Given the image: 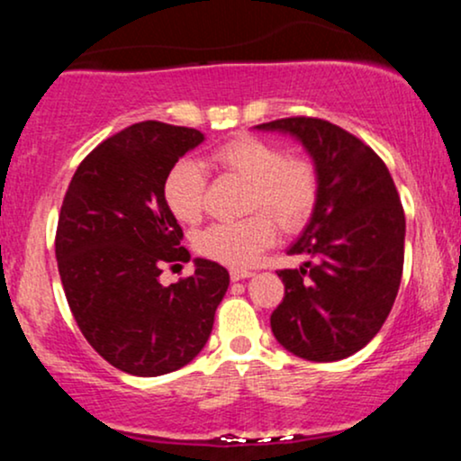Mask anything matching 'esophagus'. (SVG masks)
Wrapping results in <instances>:
<instances>
[{
  "mask_svg": "<svg viewBox=\"0 0 461 461\" xmlns=\"http://www.w3.org/2000/svg\"><path fill=\"white\" fill-rule=\"evenodd\" d=\"M230 277H231V282H240V279L253 277V273H251V271H247V268H231V271H230Z\"/></svg>",
  "mask_w": 461,
  "mask_h": 461,
  "instance_id": "1",
  "label": "esophagus"
}]
</instances>
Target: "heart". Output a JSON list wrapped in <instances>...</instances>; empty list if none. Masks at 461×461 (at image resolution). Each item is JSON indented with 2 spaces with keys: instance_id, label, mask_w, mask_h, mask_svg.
Wrapping results in <instances>:
<instances>
[{
  "instance_id": "1",
  "label": "heart",
  "mask_w": 461,
  "mask_h": 461,
  "mask_svg": "<svg viewBox=\"0 0 461 461\" xmlns=\"http://www.w3.org/2000/svg\"><path fill=\"white\" fill-rule=\"evenodd\" d=\"M210 160L221 171L234 173L253 184L251 210H264L284 230H299L314 212L319 201V173L312 162L288 158L282 147L253 136H240L221 145ZM205 186L208 176L203 164L182 160L164 179V199L179 221L194 223L203 212ZM267 214L210 225L194 240L197 251L227 267H249L277 236L275 223Z\"/></svg>"
}]
</instances>
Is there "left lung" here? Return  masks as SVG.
<instances>
[{
  "mask_svg": "<svg viewBox=\"0 0 461 461\" xmlns=\"http://www.w3.org/2000/svg\"><path fill=\"white\" fill-rule=\"evenodd\" d=\"M303 145L319 173V201L277 275L284 301L273 336L310 362H336L366 347L393 310L403 275L405 214L388 167L368 145L322 119L290 116L256 125Z\"/></svg>",
  "mask_w": 461,
  "mask_h": 461,
  "instance_id": "8db88e82",
  "label": "left lung"
}]
</instances>
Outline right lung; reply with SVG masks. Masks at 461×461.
Returning a JSON list of instances; mask_svg holds the SVG:
<instances>
[{
	"mask_svg": "<svg viewBox=\"0 0 461 461\" xmlns=\"http://www.w3.org/2000/svg\"><path fill=\"white\" fill-rule=\"evenodd\" d=\"M199 130L142 121L84 158L68 184L56 231V260L79 331L114 368L158 377L199 356L230 273L194 258V273L162 285L164 262L190 260L164 179Z\"/></svg>",
	"mask_w": 461,
	"mask_h": 461,
	"instance_id": "1",
	"label": "right lung"
}]
</instances>
